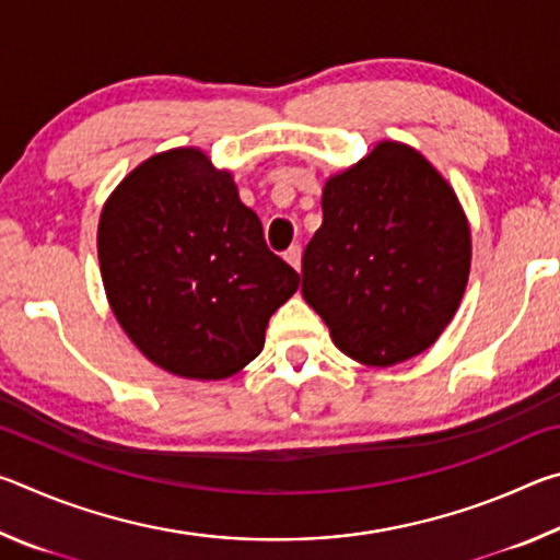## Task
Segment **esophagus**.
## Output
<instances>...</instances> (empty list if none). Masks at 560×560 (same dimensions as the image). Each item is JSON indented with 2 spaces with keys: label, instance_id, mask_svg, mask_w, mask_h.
I'll return each mask as SVG.
<instances>
[{
  "label": "esophagus",
  "instance_id": "34e87169",
  "mask_svg": "<svg viewBox=\"0 0 560 560\" xmlns=\"http://www.w3.org/2000/svg\"><path fill=\"white\" fill-rule=\"evenodd\" d=\"M283 259H287L293 269L296 271H301V246L299 244H293V246H289V252L283 254Z\"/></svg>",
  "mask_w": 560,
  "mask_h": 560
}]
</instances>
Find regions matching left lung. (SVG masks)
Listing matches in <instances>:
<instances>
[{
    "label": "left lung",
    "mask_w": 560,
    "mask_h": 560,
    "mask_svg": "<svg viewBox=\"0 0 560 560\" xmlns=\"http://www.w3.org/2000/svg\"><path fill=\"white\" fill-rule=\"evenodd\" d=\"M320 205L301 293L336 348L371 368L424 353L469 281L471 230L457 192L415 148L381 140L326 179Z\"/></svg>",
    "instance_id": "1"
}]
</instances>
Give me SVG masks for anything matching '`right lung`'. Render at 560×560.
<instances>
[{
	"mask_svg": "<svg viewBox=\"0 0 560 560\" xmlns=\"http://www.w3.org/2000/svg\"><path fill=\"white\" fill-rule=\"evenodd\" d=\"M98 264L132 346L189 381L249 365L271 314L299 289L234 175L200 148L165 150L120 179L101 210Z\"/></svg>",
	"mask_w": 560,
	"mask_h": 560,
	"instance_id": "obj_1",
	"label": "right lung"
}]
</instances>
